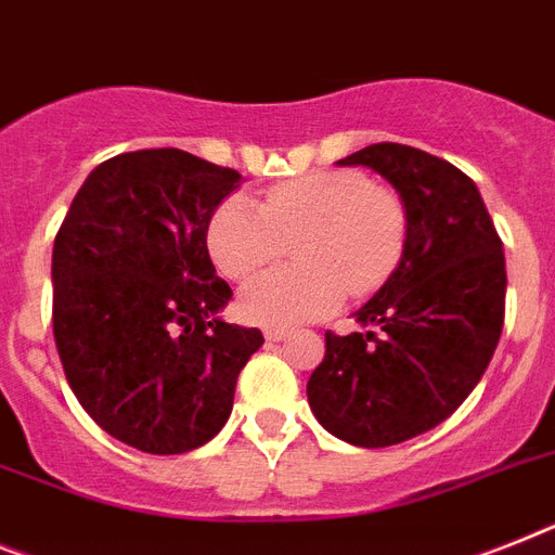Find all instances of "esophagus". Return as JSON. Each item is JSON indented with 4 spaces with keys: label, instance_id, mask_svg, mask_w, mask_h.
I'll list each match as a JSON object with an SVG mask.
<instances>
[{
    "label": "esophagus",
    "instance_id": "obj_1",
    "mask_svg": "<svg viewBox=\"0 0 555 555\" xmlns=\"http://www.w3.org/2000/svg\"><path fill=\"white\" fill-rule=\"evenodd\" d=\"M285 335H287V330H282V327H268V330H264V341L276 344V341H282Z\"/></svg>",
    "mask_w": 555,
    "mask_h": 555
}]
</instances>
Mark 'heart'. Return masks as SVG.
I'll use <instances>...</instances> for the list:
<instances>
[{"mask_svg":"<svg viewBox=\"0 0 555 555\" xmlns=\"http://www.w3.org/2000/svg\"><path fill=\"white\" fill-rule=\"evenodd\" d=\"M296 236L293 254L305 264L242 287L240 313L254 324H305L333 313L349 287H378L403 250V208L358 171H327L273 185L262 203L234 194L208 222V250L228 279L273 264Z\"/></svg>","mask_w":555,"mask_h":555,"instance_id":"heart-1","label":"heart"}]
</instances>
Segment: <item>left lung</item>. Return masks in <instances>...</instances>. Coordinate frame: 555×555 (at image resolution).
Here are the masks:
<instances>
[{
  "instance_id": "1",
  "label": "left lung",
  "mask_w": 555,
  "mask_h": 555,
  "mask_svg": "<svg viewBox=\"0 0 555 555\" xmlns=\"http://www.w3.org/2000/svg\"><path fill=\"white\" fill-rule=\"evenodd\" d=\"M338 166L395 185L406 240L392 276L356 313L366 333L324 335L307 400L330 435L384 449L443 423L479 384L505 321V254L474 180L449 160L372 143Z\"/></svg>"
}]
</instances>
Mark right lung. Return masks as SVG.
Segmentation results:
<instances>
[{
    "mask_svg": "<svg viewBox=\"0 0 555 555\" xmlns=\"http://www.w3.org/2000/svg\"><path fill=\"white\" fill-rule=\"evenodd\" d=\"M242 175L183 149L90 171L53 245V335L92 421L146 454H183L225 426L256 327L217 319L231 287L208 222Z\"/></svg>",
    "mask_w": 555,
    "mask_h": 555,
    "instance_id": "1",
    "label": "right lung"
}]
</instances>
